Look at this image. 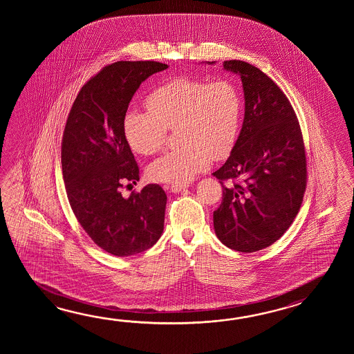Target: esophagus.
<instances>
[{
	"instance_id": "1",
	"label": "esophagus",
	"mask_w": 354,
	"mask_h": 354,
	"mask_svg": "<svg viewBox=\"0 0 354 354\" xmlns=\"http://www.w3.org/2000/svg\"><path fill=\"white\" fill-rule=\"evenodd\" d=\"M188 185H172L171 186V191L174 192V194H178L180 191H183L185 188H187Z\"/></svg>"
}]
</instances>
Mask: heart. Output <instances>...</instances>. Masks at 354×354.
<instances>
[{
	"mask_svg": "<svg viewBox=\"0 0 354 354\" xmlns=\"http://www.w3.org/2000/svg\"><path fill=\"white\" fill-rule=\"evenodd\" d=\"M149 113L130 110L122 121L129 147L151 156L165 145L167 129L176 128L178 147L148 167L151 180L182 185L233 151L241 124V96L230 80L209 82L178 75L160 83L145 98Z\"/></svg>",
	"mask_w": 354,
	"mask_h": 354,
	"instance_id": "1",
	"label": "heart"
}]
</instances>
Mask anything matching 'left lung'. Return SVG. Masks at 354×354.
Masks as SVG:
<instances>
[{"mask_svg":"<svg viewBox=\"0 0 354 354\" xmlns=\"http://www.w3.org/2000/svg\"><path fill=\"white\" fill-rule=\"evenodd\" d=\"M223 66L241 75L245 113L229 158L212 174L223 187L214 227L227 248L252 253L279 241L300 210L305 145L291 102L268 75L243 60ZM224 180L232 183L225 187Z\"/></svg>","mask_w":354,"mask_h":354,"instance_id":"obj_1","label":"left lung"}]
</instances>
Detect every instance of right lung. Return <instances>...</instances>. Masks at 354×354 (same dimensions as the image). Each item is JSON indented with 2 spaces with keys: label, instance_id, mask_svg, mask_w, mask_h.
Masks as SVG:
<instances>
[{
  "label": "right lung",
  "instance_id": "1",
  "mask_svg": "<svg viewBox=\"0 0 354 354\" xmlns=\"http://www.w3.org/2000/svg\"><path fill=\"white\" fill-rule=\"evenodd\" d=\"M168 68L154 60H120L102 68L78 92L62 139L68 201L83 230L118 257L142 253L163 233L167 195L159 185L121 195L139 180V167L122 133L129 102L149 75Z\"/></svg>",
  "mask_w": 354,
  "mask_h": 354
}]
</instances>
